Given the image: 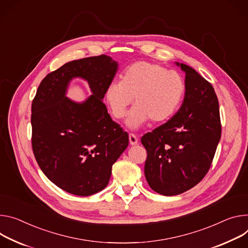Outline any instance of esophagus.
I'll return each instance as SVG.
<instances>
[{
  "label": "esophagus",
  "mask_w": 248,
  "mask_h": 248,
  "mask_svg": "<svg viewBox=\"0 0 248 248\" xmlns=\"http://www.w3.org/2000/svg\"><path fill=\"white\" fill-rule=\"evenodd\" d=\"M128 140H129V143H130L131 145H136V144H138V142H139V140H138L137 136H136V134H133V133H129Z\"/></svg>",
  "instance_id": "1"
}]
</instances>
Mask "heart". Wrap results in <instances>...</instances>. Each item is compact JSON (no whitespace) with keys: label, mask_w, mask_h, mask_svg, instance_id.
<instances>
[{"label":"heart","mask_w":248,"mask_h":248,"mask_svg":"<svg viewBox=\"0 0 248 248\" xmlns=\"http://www.w3.org/2000/svg\"><path fill=\"white\" fill-rule=\"evenodd\" d=\"M182 75L164 66L147 61L131 64L124 71L121 82L110 83L105 99L117 119L125 117L134 97V106L126 125L137 129L151 120L160 123L169 119L179 108L185 95Z\"/></svg>","instance_id":"1"}]
</instances>
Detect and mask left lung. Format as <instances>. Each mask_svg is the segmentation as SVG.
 I'll use <instances>...</instances> for the list:
<instances>
[{
  "instance_id": "1",
  "label": "left lung",
  "mask_w": 248,
  "mask_h": 248,
  "mask_svg": "<svg viewBox=\"0 0 248 248\" xmlns=\"http://www.w3.org/2000/svg\"><path fill=\"white\" fill-rule=\"evenodd\" d=\"M185 73V95L176 115L141 138L147 151L144 175L164 196L182 194L208 173L220 140L218 102L213 86L192 67L175 62Z\"/></svg>"
}]
</instances>
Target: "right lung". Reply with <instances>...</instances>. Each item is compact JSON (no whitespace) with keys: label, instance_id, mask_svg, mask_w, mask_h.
<instances>
[{"label":"right lung","instance_id":"1","mask_svg":"<svg viewBox=\"0 0 248 248\" xmlns=\"http://www.w3.org/2000/svg\"><path fill=\"white\" fill-rule=\"evenodd\" d=\"M119 63L107 55L74 60L44 78L31 105L32 150L46 176L76 196L104 190L111 167L128 145V134L111 120L103 103ZM75 78L93 95L83 102L65 95Z\"/></svg>","mask_w":248,"mask_h":248}]
</instances>
